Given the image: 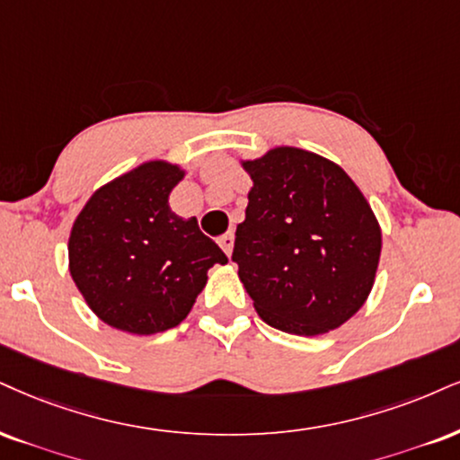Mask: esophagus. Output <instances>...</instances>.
I'll use <instances>...</instances> for the list:
<instances>
[{
	"label": "esophagus",
	"instance_id": "obj_1",
	"mask_svg": "<svg viewBox=\"0 0 460 460\" xmlns=\"http://www.w3.org/2000/svg\"><path fill=\"white\" fill-rule=\"evenodd\" d=\"M219 247L224 249L226 252V256H232V247H234V234H232V232H228V234H224V236H219Z\"/></svg>",
	"mask_w": 460,
	"mask_h": 460
}]
</instances>
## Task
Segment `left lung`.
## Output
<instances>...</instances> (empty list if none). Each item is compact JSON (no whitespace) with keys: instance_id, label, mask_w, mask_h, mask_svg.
<instances>
[{"instance_id":"left-lung-1","label":"left lung","mask_w":460,"mask_h":460,"mask_svg":"<svg viewBox=\"0 0 460 460\" xmlns=\"http://www.w3.org/2000/svg\"><path fill=\"white\" fill-rule=\"evenodd\" d=\"M253 179L232 262L258 315L314 337L358 311L376 279L382 232L337 164L279 146L243 164Z\"/></svg>"}]
</instances>
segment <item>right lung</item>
<instances>
[{
  "label": "right lung",
  "instance_id": "right-lung-1",
  "mask_svg": "<svg viewBox=\"0 0 460 460\" xmlns=\"http://www.w3.org/2000/svg\"><path fill=\"white\" fill-rule=\"evenodd\" d=\"M183 170L149 162L100 187L74 221L70 273L93 314L132 334L174 328L190 314L213 264L228 258L198 219L170 211Z\"/></svg>",
  "mask_w": 460,
  "mask_h": 460
}]
</instances>
